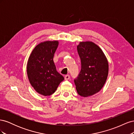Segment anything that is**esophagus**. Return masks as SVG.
<instances>
[{
    "mask_svg": "<svg viewBox=\"0 0 134 134\" xmlns=\"http://www.w3.org/2000/svg\"><path fill=\"white\" fill-rule=\"evenodd\" d=\"M70 79V75H66L65 76V80H69Z\"/></svg>",
    "mask_w": 134,
    "mask_h": 134,
    "instance_id": "34e87169",
    "label": "esophagus"
}]
</instances>
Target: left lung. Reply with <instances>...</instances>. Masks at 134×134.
Wrapping results in <instances>:
<instances>
[{
    "label": "left lung",
    "instance_id": "8db88e82",
    "mask_svg": "<svg viewBox=\"0 0 134 134\" xmlns=\"http://www.w3.org/2000/svg\"><path fill=\"white\" fill-rule=\"evenodd\" d=\"M77 50L81 60V70L74 80L78 94L84 97L99 92L108 74V60L102 49L91 41L80 42Z\"/></svg>",
    "mask_w": 134,
    "mask_h": 134
}]
</instances>
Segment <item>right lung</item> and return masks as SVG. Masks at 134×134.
<instances>
[{"instance_id": "1", "label": "right lung", "mask_w": 134, "mask_h": 134, "mask_svg": "<svg viewBox=\"0 0 134 134\" xmlns=\"http://www.w3.org/2000/svg\"><path fill=\"white\" fill-rule=\"evenodd\" d=\"M59 44L58 41L40 43L32 51L28 60L27 72L34 90L44 96H50L64 80L57 71L53 58Z\"/></svg>"}]
</instances>
